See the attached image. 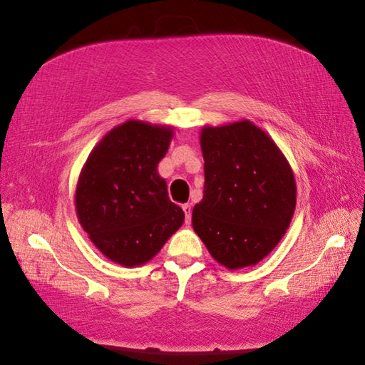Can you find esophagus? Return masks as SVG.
I'll return each instance as SVG.
<instances>
[{"mask_svg":"<svg viewBox=\"0 0 365 365\" xmlns=\"http://www.w3.org/2000/svg\"><path fill=\"white\" fill-rule=\"evenodd\" d=\"M182 210H183V212H185V220H186V223H190V222H191V212H192L191 205H190V203L182 205Z\"/></svg>","mask_w":365,"mask_h":365,"instance_id":"34e87169","label":"esophagus"}]
</instances>
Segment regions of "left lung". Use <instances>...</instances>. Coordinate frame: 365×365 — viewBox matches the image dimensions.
Masks as SVG:
<instances>
[{"label": "left lung", "mask_w": 365, "mask_h": 365, "mask_svg": "<svg viewBox=\"0 0 365 365\" xmlns=\"http://www.w3.org/2000/svg\"><path fill=\"white\" fill-rule=\"evenodd\" d=\"M205 186L192 228L228 269L255 267L284 237L296 208L292 166L250 120L200 129Z\"/></svg>", "instance_id": "8db88e82"}]
</instances>
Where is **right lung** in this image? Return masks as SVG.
<instances>
[{
    "mask_svg": "<svg viewBox=\"0 0 365 365\" xmlns=\"http://www.w3.org/2000/svg\"><path fill=\"white\" fill-rule=\"evenodd\" d=\"M174 128L130 118L93 146L76 188L81 228L103 256L126 268L149 262L183 225L157 166Z\"/></svg>",
    "mask_w": 365,
    "mask_h": 365,
    "instance_id": "1",
    "label": "right lung"
}]
</instances>
